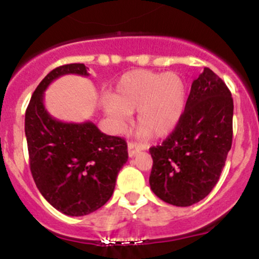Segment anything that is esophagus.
Segmentation results:
<instances>
[{
    "mask_svg": "<svg viewBox=\"0 0 259 259\" xmlns=\"http://www.w3.org/2000/svg\"><path fill=\"white\" fill-rule=\"evenodd\" d=\"M141 150H146V146L143 145V144L134 143V141H130V143L127 144V152H129L130 157L135 156V155Z\"/></svg>",
    "mask_w": 259,
    "mask_h": 259,
    "instance_id": "1",
    "label": "esophagus"
}]
</instances>
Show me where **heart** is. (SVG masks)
<instances>
[{
    "mask_svg": "<svg viewBox=\"0 0 259 259\" xmlns=\"http://www.w3.org/2000/svg\"><path fill=\"white\" fill-rule=\"evenodd\" d=\"M186 104V88L178 73L133 70L119 79L115 97L104 102L107 115L121 127L138 110L140 134L162 137L175 129Z\"/></svg>",
    "mask_w": 259,
    "mask_h": 259,
    "instance_id": "obj_1",
    "label": "heart"
}]
</instances>
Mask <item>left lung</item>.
Segmentation results:
<instances>
[{
	"label": "left lung",
	"mask_w": 259,
	"mask_h": 259,
	"mask_svg": "<svg viewBox=\"0 0 259 259\" xmlns=\"http://www.w3.org/2000/svg\"><path fill=\"white\" fill-rule=\"evenodd\" d=\"M233 99L209 68L192 81L184 114L161 145L150 148V187L160 200L187 207L219 181L232 146Z\"/></svg>",
	"instance_id": "8db88e82"
}]
</instances>
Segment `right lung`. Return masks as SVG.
Instances as JSON below:
<instances>
[{
  "mask_svg": "<svg viewBox=\"0 0 259 259\" xmlns=\"http://www.w3.org/2000/svg\"><path fill=\"white\" fill-rule=\"evenodd\" d=\"M65 74L89 75L81 63L48 73L26 110L24 133L29 167L43 197L68 216H84L108 202L120 168L127 161L124 139L104 134L92 121L57 120L45 108V92Z\"/></svg>",
  "mask_w": 259,
  "mask_h": 259,
  "instance_id": "obj_1",
  "label": "right lung"
}]
</instances>
